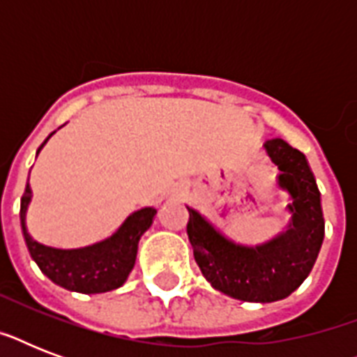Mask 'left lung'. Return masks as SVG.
Wrapping results in <instances>:
<instances>
[{
  "mask_svg": "<svg viewBox=\"0 0 357 357\" xmlns=\"http://www.w3.org/2000/svg\"><path fill=\"white\" fill-rule=\"evenodd\" d=\"M265 150L280 170L278 183L293 200L287 206L293 215L287 231L259 246H243L187 207V235L207 282L231 298L261 304L296 291L310 276L324 241L321 192L305 155L282 139L266 140Z\"/></svg>",
  "mask_w": 357,
  "mask_h": 357,
  "instance_id": "left-lung-1",
  "label": "left lung"
}]
</instances>
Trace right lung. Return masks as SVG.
Instances as JSON below:
<instances>
[{
    "instance_id": "right-lung-1",
    "label": "right lung",
    "mask_w": 357,
    "mask_h": 357,
    "mask_svg": "<svg viewBox=\"0 0 357 357\" xmlns=\"http://www.w3.org/2000/svg\"><path fill=\"white\" fill-rule=\"evenodd\" d=\"M47 139L42 142L38 151L44 148ZM29 202L31 187L27 183L22 196V204H20V222H22V231H24L25 244H27L31 257L53 283L68 291L85 294L107 293L123 285L129 272L133 271L140 237L150 228L157 213L153 207L139 209L133 215H129L126 222L102 243L85 246V248L61 250L40 244L29 235L25 228V211H27Z\"/></svg>"
}]
</instances>
